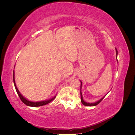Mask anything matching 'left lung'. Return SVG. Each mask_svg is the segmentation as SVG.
Wrapping results in <instances>:
<instances>
[{
	"instance_id": "left-lung-1",
	"label": "left lung",
	"mask_w": 135,
	"mask_h": 135,
	"mask_svg": "<svg viewBox=\"0 0 135 135\" xmlns=\"http://www.w3.org/2000/svg\"><path fill=\"white\" fill-rule=\"evenodd\" d=\"M115 51H116V59H117V61H118V60H117V56H118V51H117V48H115ZM80 83H81V85H80V96H81V103H82L84 105H85V106H89V107H93V106H96V105H98L99 104L100 102L103 100V99L105 97V96H104L103 97H102L101 99H100L99 101H96V102H95V103H87V102H85V101H84V100H83V96H82V93H81V84H82V83H81V81H80Z\"/></svg>"
}]
</instances>
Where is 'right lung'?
<instances>
[{
	"instance_id": "right-lung-1",
	"label": "right lung",
	"mask_w": 135,
	"mask_h": 135,
	"mask_svg": "<svg viewBox=\"0 0 135 135\" xmlns=\"http://www.w3.org/2000/svg\"><path fill=\"white\" fill-rule=\"evenodd\" d=\"M13 83H14V85H15V87L16 88V90L17 91V93L18 94V95L20 97V99H21V100L23 102V103L25 104V105H26L27 106H29V107H40V106H43L45 105L46 104H48V103H50V102H51L52 100H54L56 96H54V97L51 98L50 99H48V100H44V101H38V102H33V101H30L29 100H27L26 99H25V97H24L21 94V93L20 92V91H18V89L16 86V84L15 83V71L13 70Z\"/></svg>"
}]
</instances>
